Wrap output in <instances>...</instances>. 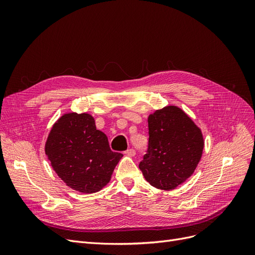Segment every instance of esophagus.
Masks as SVG:
<instances>
[{"label":"esophagus","instance_id":"1","mask_svg":"<svg viewBox=\"0 0 255 255\" xmlns=\"http://www.w3.org/2000/svg\"><path fill=\"white\" fill-rule=\"evenodd\" d=\"M126 154H127L128 156H134L135 154H136V152H135L134 149H128V150L126 151Z\"/></svg>","mask_w":255,"mask_h":255}]
</instances>
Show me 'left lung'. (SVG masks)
Listing matches in <instances>:
<instances>
[{
    "label": "left lung",
    "instance_id": "1",
    "mask_svg": "<svg viewBox=\"0 0 255 255\" xmlns=\"http://www.w3.org/2000/svg\"><path fill=\"white\" fill-rule=\"evenodd\" d=\"M148 125V152L139 169L153 187L172 190L195 172L202 157L201 128L175 105L149 115Z\"/></svg>",
    "mask_w": 255,
    "mask_h": 255
}]
</instances>
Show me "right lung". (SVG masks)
I'll list each match as a JSON object with an SVG mask.
<instances>
[{"label":"right lung","instance_id":"1","mask_svg":"<svg viewBox=\"0 0 255 255\" xmlns=\"http://www.w3.org/2000/svg\"><path fill=\"white\" fill-rule=\"evenodd\" d=\"M54 171L67 186L94 194L110 183L123 156L113 152L107 136L87 113L64 114L54 123L44 145Z\"/></svg>","mask_w":255,"mask_h":255}]
</instances>
